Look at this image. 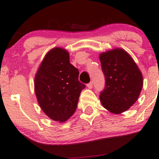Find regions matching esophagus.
Masks as SVG:
<instances>
[{"mask_svg":"<svg viewBox=\"0 0 159 159\" xmlns=\"http://www.w3.org/2000/svg\"><path fill=\"white\" fill-rule=\"evenodd\" d=\"M87 87L90 89H92V88H93V82H90L89 83H88L87 84Z\"/></svg>","mask_w":159,"mask_h":159,"instance_id":"esophagus-1","label":"esophagus"}]
</instances>
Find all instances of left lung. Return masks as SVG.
I'll list each match as a JSON object with an SVG mask.
<instances>
[{
	"label": "left lung",
	"instance_id": "left-lung-1",
	"mask_svg": "<svg viewBox=\"0 0 159 159\" xmlns=\"http://www.w3.org/2000/svg\"><path fill=\"white\" fill-rule=\"evenodd\" d=\"M105 83L99 99L111 113H121L136 102L143 86L142 74L132 57L123 49L111 50L99 56Z\"/></svg>",
	"mask_w": 159,
	"mask_h": 159
}]
</instances>
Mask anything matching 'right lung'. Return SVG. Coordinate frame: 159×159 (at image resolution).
Segmentation results:
<instances>
[{
    "instance_id": "right-lung-1",
    "label": "right lung",
    "mask_w": 159,
    "mask_h": 159,
    "mask_svg": "<svg viewBox=\"0 0 159 159\" xmlns=\"http://www.w3.org/2000/svg\"><path fill=\"white\" fill-rule=\"evenodd\" d=\"M79 70L70 63L69 54L61 48L49 51L34 78V91L43 112L54 121L63 122L74 114L82 90Z\"/></svg>"
}]
</instances>
